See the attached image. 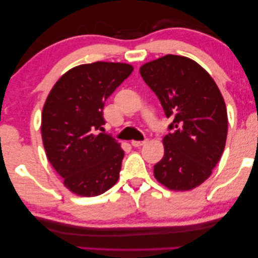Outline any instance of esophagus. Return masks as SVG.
Here are the masks:
<instances>
[{
  "label": "esophagus",
  "mask_w": 258,
  "mask_h": 258,
  "mask_svg": "<svg viewBox=\"0 0 258 258\" xmlns=\"http://www.w3.org/2000/svg\"><path fill=\"white\" fill-rule=\"evenodd\" d=\"M147 142H148L147 139L143 140V141H132V146L135 147V148H137V147H142V146H144V144H146Z\"/></svg>",
  "instance_id": "34e87169"
}]
</instances>
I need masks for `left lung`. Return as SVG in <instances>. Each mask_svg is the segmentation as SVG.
<instances>
[{
    "instance_id": "left-lung-1",
    "label": "left lung",
    "mask_w": 258,
    "mask_h": 258,
    "mask_svg": "<svg viewBox=\"0 0 258 258\" xmlns=\"http://www.w3.org/2000/svg\"><path fill=\"white\" fill-rule=\"evenodd\" d=\"M172 122L164 136V156L154 175L168 189L185 191L206 181L223 154L227 108L211 76L192 59L165 55L140 68Z\"/></svg>"
}]
</instances>
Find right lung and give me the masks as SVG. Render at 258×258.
I'll list each match as a JSON object with an SVG mask.
<instances>
[{"mask_svg": "<svg viewBox=\"0 0 258 258\" xmlns=\"http://www.w3.org/2000/svg\"><path fill=\"white\" fill-rule=\"evenodd\" d=\"M126 63L95 62L67 72L49 93L42 111L45 154L70 191L98 196L117 182L124 151L98 133L107 98L133 73Z\"/></svg>", "mask_w": 258, "mask_h": 258, "instance_id": "1", "label": "right lung"}]
</instances>
